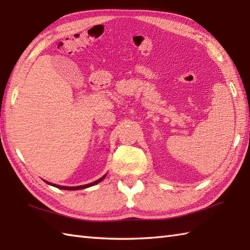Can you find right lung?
Masks as SVG:
<instances>
[{
  "mask_svg": "<svg viewBox=\"0 0 250 250\" xmlns=\"http://www.w3.org/2000/svg\"><path fill=\"white\" fill-rule=\"evenodd\" d=\"M105 176L106 175H104V176H103L100 178V179H98V180H96V181H94V182H91V183H88V185H84V186H79V187H62V186H58V185H54V183H50V182H47L48 185H50V186H53V187H56V188H58V189H62V190H80V189H86V188H89V187H91V186H95V185H97V183H99V182H101L103 181L104 178H105Z\"/></svg>",
  "mask_w": 250,
  "mask_h": 250,
  "instance_id": "obj_1",
  "label": "right lung"
}]
</instances>
